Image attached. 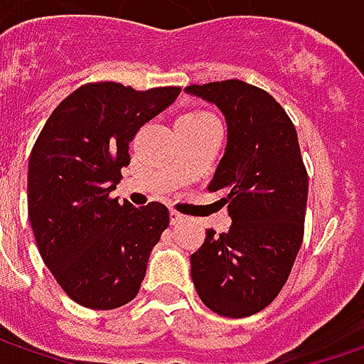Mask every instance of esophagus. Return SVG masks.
<instances>
[{
  "mask_svg": "<svg viewBox=\"0 0 364 364\" xmlns=\"http://www.w3.org/2000/svg\"><path fill=\"white\" fill-rule=\"evenodd\" d=\"M184 215H180V213H178V210H174V208H172V210H170V220H172V225H180V223H184Z\"/></svg>",
  "mask_w": 364,
  "mask_h": 364,
  "instance_id": "34e87169",
  "label": "esophagus"
}]
</instances>
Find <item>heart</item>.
I'll use <instances>...</instances> for the list:
<instances>
[{
    "instance_id": "1",
    "label": "heart",
    "mask_w": 364,
    "mask_h": 364,
    "mask_svg": "<svg viewBox=\"0 0 364 364\" xmlns=\"http://www.w3.org/2000/svg\"><path fill=\"white\" fill-rule=\"evenodd\" d=\"M206 115H210V113H204V111H192V113H188V117H206Z\"/></svg>"
}]
</instances>
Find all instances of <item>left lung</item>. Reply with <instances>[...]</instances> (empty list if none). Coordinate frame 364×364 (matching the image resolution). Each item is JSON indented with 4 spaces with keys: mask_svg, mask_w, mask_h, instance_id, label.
Here are the masks:
<instances>
[{
    "mask_svg": "<svg viewBox=\"0 0 364 364\" xmlns=\"http://www.w3.org/2000/svg\"><path fill=\"white\" fill-rule=\"evenodd\" d=\"M225 113L227 151L208 192L220 194L232 223L206 231L190 255L192 282L218 316L245 318L267 308L282 287L304 239L308 172L298 133L269 92L243 80L186 87Z\"/></svg>",
    "mask_w": 364,
    "mask_h": 364,
    "instance_id": "obj_1",
    "label": "left lung"
}]
</instances>
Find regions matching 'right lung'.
<instances>
[{
    "label": "right lung",
    "instance_id": "obj_1",
    "mask_svg": "<svg viewBox=\"0 0 364 364\" xmlns=\"http://www.w3.org/2000/svg\"><path fill=\"white\" fill-rule=\"evenodd\" d=\"M178 95L180 87L87 82L52 111L32 147L28 215L36 245L58 286L85 308L132 301L170 225L161 203L135 208L111 192L132 161L135 133Z\"/></svg>",
    "mask_w": 364,
    "mask_h": 364
}]
</instances>
